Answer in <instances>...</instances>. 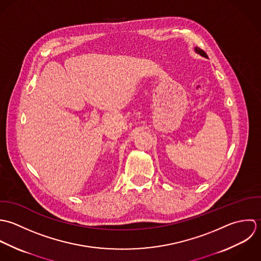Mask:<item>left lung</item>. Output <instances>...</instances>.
<instances>
[{
  "label": "left lung",
  "instance_id": "8db88e82",
  "mask_svg": "<svg viewBox=\"0 0 261 261\" xmlns=\"http://www.w3.org/2000/svg\"><path fill=\"white\" fill-rule=\"evenodd\" d=\"M195 51L198 53V54H200L201 56H203V57H205V58H208V55L206 54V53H205L204 50H202L201 48H199V47H195Z\"/></svg>",
  "mask_w": 261,
  "mask_h": 261
}]
</instances>
